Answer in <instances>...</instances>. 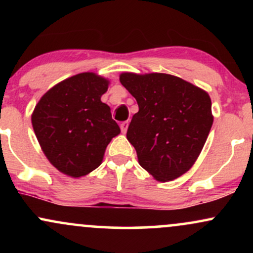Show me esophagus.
<instances>
[{
  "label": "esophagus",
  "mask_w": 253,
  "mask_h": 253,
  "mask_svg": "<svg viewBox=\"0 0 253 253\" xmlns=\"http://www.w3.org/2000/svg\"><path fill=\"white\" fill-rule=\"evenodd\" d=\"M120 128H121V132L126 133L127 128H128V121H124V123L120 125Z\"/></svg>",
  "instance_id": "1"
}]
</instances>
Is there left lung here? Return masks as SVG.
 <instances>
[{"label":"left lung","mask_w":253,"mask_h":253,"mask_svg":"<svg viewBox=\"0 0 253 253\" xmlns=\"http://www.w3.org/2000/svg\"><path fill=\"white\" fill-rule=\"evenodd\" d=\"M120 82L139 106L127 139L140 167L161 182L182 176L196 162L213 125L210 95L168 74L124 72Z\"/></svg>","instance_id":"obj_1"}]
</instances>
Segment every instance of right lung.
<instances>
[{
	"label": "right lung",
	"instance_id": "right-lung-1",
	"mask_svg": "<svg viewBox=\"0 0 253 253\" xmlns=\"http://www.w3.org/2000/svg\"><path fill=\"white\" fill-rule=\"evenodd\" d=\"M108 80L92 72L75 75L51 88L34 108L32 125L42 150L60 172L88 175L102 163L107 145L120 133L101 96Z\"/></svg>",
	"mask_w": 253,
	"mask_h": 253
}]
</instances>
